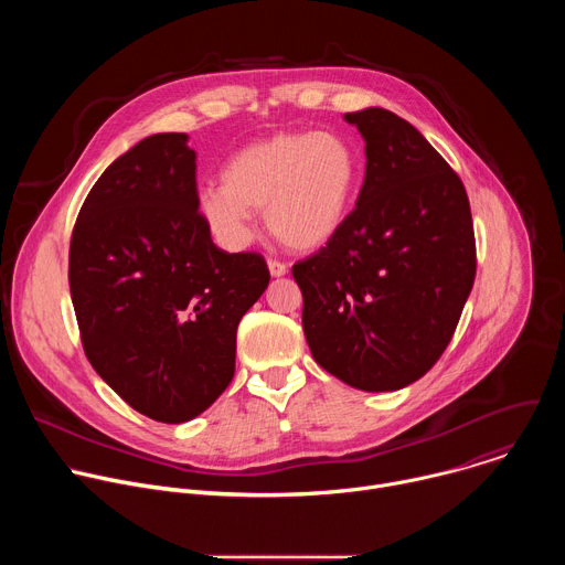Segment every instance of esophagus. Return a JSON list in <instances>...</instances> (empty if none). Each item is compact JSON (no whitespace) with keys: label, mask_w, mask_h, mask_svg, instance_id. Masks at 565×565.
Returning <instances> with one entry per match:
<instances>
[{"label":"esophagus","mask_w":565,"mask_h":565,"mask_svg":"<svg viewBox=\"0 0 565 565\" xmlns=\"http://www.w3.org/2000/svg\"><path fill=\"white\" fill-rule=\"evenodd\" d=\"M268 268H270V275L273 277H284L288 273V266L279 259H268Z\"/></svg>","instance_id":"esophagus-1"}]
</instances>
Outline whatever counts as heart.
Masks as SVG:
<instances>
[{"instance_id":"heart-1","label":"heart","mask_w":565,"mask_h":565,"mask_svg":"<svg viewBox=\"0 0 565 565\" xmlns=\"http://www.w3.org/2000/svg\"><path fill=\"white\" fill-rule=\"evenodd\" d=\"M360 166L338 134H277L236 151L221 172V188L199 196V210L225 246L253 236L250 212H266L270 232L292 250H315L347 221Z\"/></svg>"}]
</instances>
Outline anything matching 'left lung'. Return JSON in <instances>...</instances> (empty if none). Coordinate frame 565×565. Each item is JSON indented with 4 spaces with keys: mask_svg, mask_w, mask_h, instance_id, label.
I'll return each mask as SVG.
<instances>
[{
    "mask_svg": "<svg viewBox=\"0 0 565 565\" xmlns=\"http://www.w3.org/2000/svg\"><path fill=\"white\" fill-rule=\"evenodd\" d=\"M366 140L358 203L324 248L292 266L315 362L362 391L420 380L454 338L476 277L460 177L386 109L347 114Z\"/></svg>",
    "mask_w": 565,
    "mask_h": 565,
    "instance_id": "obj_1",
    "label": "left lung"
}]
</instances>
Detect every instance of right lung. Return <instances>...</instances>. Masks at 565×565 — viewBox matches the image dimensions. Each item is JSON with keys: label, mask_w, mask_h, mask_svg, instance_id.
Here are the masks:
<instances>
[{"label": "right lung", "mask_w": 565, "mask_h": 565, "mask_svg": "<svg viewBox=\"0 0 565 565\" xmlns=\"http://www.w3.org/2000/svg\"><path fill=\"white\" fill-rule=\"evenodd\" d=\"M268 281L259 253L214 246L185 134L116 158L73 225L68 286L85 355L158 423L192 420L227 388L236 327Z\"/></svg>", "instance_id": "add662e5"}]
</instances>
